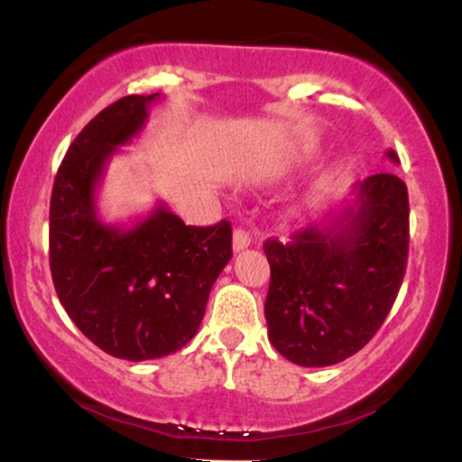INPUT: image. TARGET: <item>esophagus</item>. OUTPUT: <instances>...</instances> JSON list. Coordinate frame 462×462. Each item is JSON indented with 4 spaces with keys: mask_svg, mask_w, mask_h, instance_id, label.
<instances>
[{
    "mask_svg": "<svg viewBox=\"0 0 462 462\" xmlns=\"http://www.w3.org/2000/svg\"><path fill=\"white\" fill-rule=\"evenodd\" d=\"M249 243H252L249 232L243 230V227H235V235H232V249H235V252H243V249L249 247Z\"/></svg>",
    "mask_w": 462,
    "mask_h": 462,
    "instance_id": "obj_1",
    "label": "esophagus"
}]
</instances>
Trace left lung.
I'll list each match as a JSON object with an SVG mask.
<instances>
[{
  "mask_svg": "<svg viewBox=\"0 0 462 462\" xmlns=\"http://www.w3.org/2000/svg\"><path fill=\"white\" fill-rule=\"evenodd\" d=\"M400 162L393 150L386 152ZM272 282L264 319L272 346L301 367H328L363 349L400 293L408 261V190L375 173L326 226L264 241Z\"/></svg>",
  "mask_w": 462,
  "mask_h": 462,
  "instance_id": "left-lung-1",
  "label": "left lung"
}]
</instances>
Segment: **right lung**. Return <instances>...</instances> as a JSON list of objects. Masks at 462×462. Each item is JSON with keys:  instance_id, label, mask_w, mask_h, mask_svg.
Returning a JSON list of instances; mask_svg holds the SVG:
<instances>
[{"instance_id": "right-lung-1", "label": "right lung", "mask_w": 462, "mask_h": 462, "mask_svg": "<svg viewBox=\"0 0 462 462\" xmlns=\"http://www.w3.org/2000/svg\"><path fill=\"white\" fill-rule=\"evenodd\" d=\"M158 97L128 95L88 121L65 153L50 201V267L58 300L84 337L132 363L187 346L232 258L226 219L187 226L164 204L128 230L99 219L95 193L106 164L145 128Z\"/></svg>"}]
</instances>
